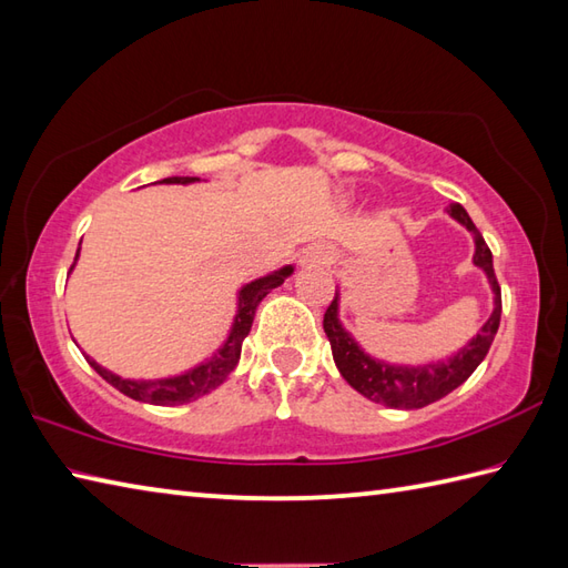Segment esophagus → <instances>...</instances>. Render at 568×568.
I'll use <instances>...</instances> for the list:
<instances>
[{
  "mask_svg": "<svg viewBox=\"0 0 568 568\" xmlns=\"http://www.w3.org/2000/svg\"><path fill=\"white\" fill-rule=\"evenodd\" d=\"M300 261H303V265H324V263L332 261V256L322 244H315V246H310V248L303 251V258H300Z\"/></svg>",
  "mask_w": 568,
  "mask_h": 568,
  "instance_id": "obj_1",
  "label": "esophagus"
}]
</instances>
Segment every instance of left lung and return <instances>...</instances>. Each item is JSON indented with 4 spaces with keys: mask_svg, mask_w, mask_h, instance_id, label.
<instances>
[{
    "mask_svg": "<svg viewBox=\"0 0 568 568\" xmlns=\"http://www.w3.org/2000/svg\"><path fill=\"white\" fill-rule=\"evenodd\" d=\"M446 212L474 234V241H476L474 263L478 268L486 271L493 295H496V307H493L490 320L480 327V332L474 336V339H470L464 348H458L452 358L439 361V364H427V366H390L385 364V361L371 358L364 348L352 339V334L342 327L339 293H334L332 305L327 307V312H324V332H327V339L332 344L334 364L339 368L344 381L373 403L397 407V409H417V407L442 400L444 395L456 390L458 385H462L470 373L480 366V361L486 358L488 348L498 334L503 300H500V285H498L496 271H493V253L462 204L454 202L446 207Z\"/></svg>",
    "mask_w": 568,
    "mask_h": 568,
    "instance_id": "left-lung-1",
    "label": "left lung"
}]
</instances>
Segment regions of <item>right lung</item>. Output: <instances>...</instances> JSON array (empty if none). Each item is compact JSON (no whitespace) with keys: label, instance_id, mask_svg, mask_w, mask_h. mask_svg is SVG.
Here are the masks:
<instances>
[{"label":"right lung","instance_id":"add662e5","mask_svg":"<svg viewBox=\"0 0 568 568\" xmlns=\"http://www.w3.org/2000/svg\"><path fill=\"white\" fill-rule=\"evenodd\" d=\"M195 180H200V178H165V180H159V183L187 185V183H195ZM78 253H80V248H78ZM291 273H293V265H285V268L275 271L271 275H263V277H258V281H253V283L241 287L239 310H236V317L232 324V332H229V339L222 344L220 352H216L210 361H204V364L195 366L187 373H180V376L161 378V381H126V378L114 376L112 371L102 368L98 361L90 358L88 354H84V358H88V364L98 371L106 383L114 385L119 393L129 395L131 400L151 403V405H183L190 400H197V397L214 390L216 385H222L229 373L236 368L239 356H241V344H244V339L251 332L256 307L261 305V300L273 291V287L283 285V281Z\"/></svg>","mask_w":568,"mask_h":568}]
</instances>
